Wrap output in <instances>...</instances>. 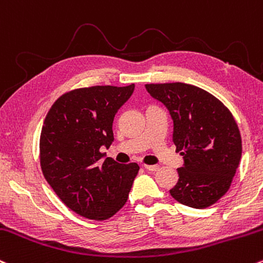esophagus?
<instances>
[{"label": "esophagus", "mask_w": 263, "mask_h": 263, "mask_svg": "<svg viewBox=\"0 0 263 263\" xmlns=\"http://www.w3.org/2000/svg\"><path fill=\"white\" fill-rule=\"evenodd\" d=\"M143 167H145L147 171L151 172H156L160 170V166H157V164H143Z\"/></svg>", "instance_id": "34e87169"}]
</instances>
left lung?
I'll list each match as a JSON object with an SVG mask.
<instances>
[{
    "mask_svg": "<svg viewBox=\"0 0 263 263\" xmlns=\"http://www.w3.org/2000/svg\"><path fill=\"white\" fill-rule=\"evenodd\" d=\"M146 89L174 121L176 152L183 156L172 197L206 209L229 191L242 155L239 129L229 108L211 93L187 83H149Z\"/></svg>",
    "mask_w": 263,
    "mask_h": 263,
    "instance_id": "1",
    "label": "left lung"
}]
</instances>
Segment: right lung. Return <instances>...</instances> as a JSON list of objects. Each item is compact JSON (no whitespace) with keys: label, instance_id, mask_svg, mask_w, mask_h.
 Here are the masks:
<instances>
[{"label":"right lung","instance_id":"right-lung-1","mask_svg":"<svg viewBox=\"0 0 263 263\" xmlns=\"http://www.w3.org/2000/svg\"><path fill=\"white\" fill-rule=\"evenodd\" d=\"M134 89V83L73 89L52 105L43 122V176L68 209L89 220H107L120 211L140 170L109 157L101 162L100 152L114 142L115 115Z\"/></svg>","mask_w":263,"mask_h":263}]
</instances>
